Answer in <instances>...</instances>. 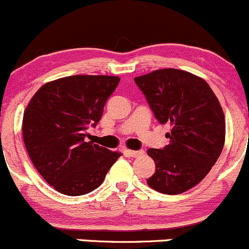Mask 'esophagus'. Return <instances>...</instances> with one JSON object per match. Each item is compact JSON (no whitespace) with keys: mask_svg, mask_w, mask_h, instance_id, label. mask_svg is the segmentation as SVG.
Listing matches in <instances>:
<instances>
[{"mask_svg":"<svg viewBox=\"0 0 249 249\" xmlns=\"http://www.w3.org/2000/svg\"><path fill=\"white\" fill-rule=\"evenodd\" d=\"M125 155L129 156V157H139V156L143 155V151L139 150V151H134V150H125L124 151Z\"/></svg>","mask_w":249,"mask_h":249,"instance_id":"esophagus-1","label":"esophagus"}]
</instances>
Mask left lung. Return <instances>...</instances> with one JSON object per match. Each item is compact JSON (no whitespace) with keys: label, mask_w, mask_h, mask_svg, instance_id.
Wrapping results in <instances>:
<instances>
[{"label":"left lung","mask_w":249,"mask_h":249,"mask_svg":"<svg viewBox=\"0 0 249 249\" xmlns=\"http://www.w3.org/2000/svg\"><path fill=\"white\" fill-rule=\"evenodd\" d=\"M160 124H170L163 148H148L156 171L147 184L163 194H181L209 174L222 153L225 120L216 94L204 79L165 68L134 78Z\"/></svg>","instance_id":"8db88e82"}]
</instances>
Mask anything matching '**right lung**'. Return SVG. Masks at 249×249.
Masks as SVG:
<instances>
[{
	"label": "right lung",
	"instance_id": "right-lung-1",
	"mask_svg": "<svg viewBox=\"0 0 249 249\" xmlns=\"http://www.w3.org/2000/svg\"><path fill=\"white\" fill-rule=\"evenodd\" d=\"M119 76L71 75L44 84L24 112L22 137L33 165L66 196H84L103 183L121 156L86 142L96 127Z\"/></svg>",
	"mask_w": 249,
	"mask_h": 249
}]
</instances>
